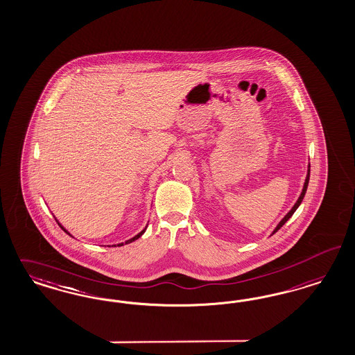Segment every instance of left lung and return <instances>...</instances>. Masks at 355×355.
<instances>
[{"label":"left lung","mask_w":355,"mask_h":355,"mask_svg":"<svg viewBox=\"0 0 355 355\" xmlns=\"http://www.w3.org/2000/svg\"><path fill=\"white\" fill-rule=\"evenodd\" d=\"M309 171H311V166H308V174H306V182H304V187H303V191H302V194H300V196H299V199H297V202L295 203V206H293V208H291V211L282 219L281 223L277 225V228L274 230V232H277L278 230H281L282 227H283V224L286 223V221L288 220L291 216L293 215V212L297 209V207L300 206V203H302V200H303V198H304V196H306V187H308V182H309Z\"/></svg>","instance_id":"8db88e82"}]
</instances>
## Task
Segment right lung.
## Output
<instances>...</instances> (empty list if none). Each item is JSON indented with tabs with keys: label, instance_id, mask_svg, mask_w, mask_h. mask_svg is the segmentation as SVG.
<instances>
[{
	"label": "right lung",
	"instance_id": "add662e5",
	"mask_svg": "<svg viewBox=\"0 0 355 355\" xmlns=\"http://www.w3.org/2000/svg\"><path fill=\"white\" fill-rule=\"evenodd\" d=\"M59 225H60V224H59ZM60 227H62V225H60ZM62 230H64V228H62ZM64 231H65V230H64ZM65 232H67V231H65ZM146 232V230H144V231H141V232L139 233V234H136V236H135V237H132V239H131V240H128V241H125V244H130V243H132V241H135V240H137V239H139V237H140V236H141V234H143V233ZM68 233V232H67ZM123 244H118V246H122ZM112 246H116V245H112Z\"/></svg>",
	"mask_w": 355,
	"mask_h": 355
}]
</instances>
